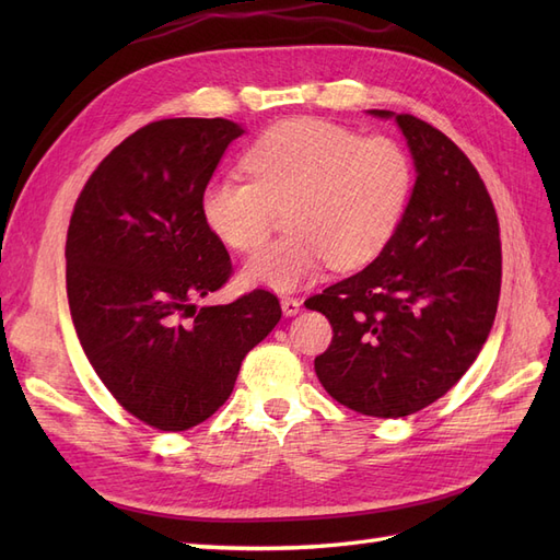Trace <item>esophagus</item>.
<instances>
[{
  "label": "esophagus",
  "mask_w": 560,
  "mask_h": 560,
  "mask_svg": "<svg viewBox=\"0 0 560 560\" xmlns=\"http://www.w3.org/2000/svg\"><path fill=\"white\" fill-rule=\"evenodd\" d=\"M280 306H282V313H284L287 317H292V315H296V313L301 311V301H299L296 296H284V299L280 301Z\"/></svg>",
  "instance_id": "esophagus-1"
}]
</instances>
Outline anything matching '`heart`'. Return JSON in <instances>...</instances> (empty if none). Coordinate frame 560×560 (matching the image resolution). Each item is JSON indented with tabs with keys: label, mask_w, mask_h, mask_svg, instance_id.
Here are the masks:
<instances>
[{
	"label": "heart",
	"mask_w": 560,
	"mask_h": 560,
	"mask_svg": "<svg viewBox=\"0 0 560 560\" xmlns=\"http://www.w3.org/2000/svg\"><path fill=\"white\" fill-rule=\"evenodd\" d=\"M247 179H212L200 194V219L233 252L257 249L284 212L292 233L261 247L243 268L247 284L292 292L327 264L352 270L374 261L395 238L413 191V163L385 135L325 118H287L243 154Z\"/></svg>",
	"instance_id": "heart-1"
}]
</instances>
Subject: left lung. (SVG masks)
Wrapping results in <instances>:
<instances>
[{
	"label": "left lung",
	"instance_id": "1",
	"mask_svg": "<svg viewBox=\"0 0 560 560\" xmlns=\"http://www.w3.org/2000/svg\"><path fill=\"white\" fill-rule=\"evenodd\" d=\"M395 118L416 167L395 238L360 273L306 301L334 329L315 374L348 409L401 418L465 376L493 327L502 252L498 214L477 167L442 130Z\"/></svg>",
	"mask_w": 560,
	"mask_h": 560
}]
</instances>
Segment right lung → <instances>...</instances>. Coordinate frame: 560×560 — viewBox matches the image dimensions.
I'll return each mask as SVG.
<instances>
[{"label": "right lung", "instance_id": "obj_1", "mask_svg": "<svg viewBox=\"0 0 560 560\" xmlns=\"http://www.w3.org/2000/svg\"><path fill=\"white\" fill-rule=\"evenodd\" d=\"M245 130L226 118H163L95 167L67 229V301L95 374L128 413L163 432L208 420L245 354L280 322L254 290L202 306L231 257L200 219V194Z\"/></svg>", "mask_w": 560, "mask_h": 560}]
</instances>
